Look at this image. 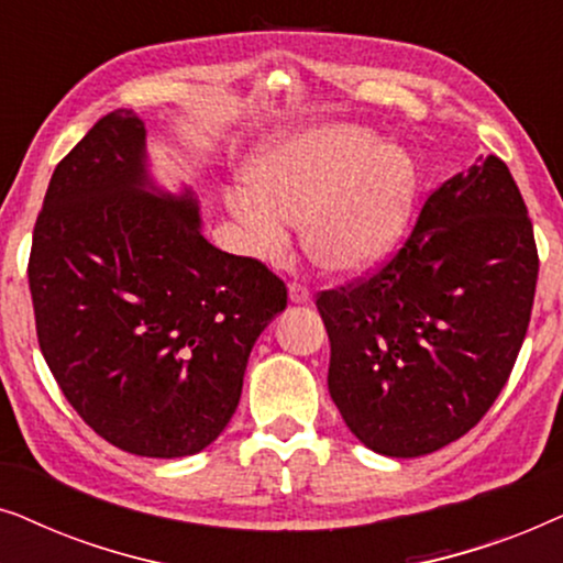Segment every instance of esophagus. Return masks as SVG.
Wrapping results in <instances>:
<instances>
[{
  "label": "esophagus",
  "mask_w": 563,
  "mask_h": 563,
  "mask_svg": "<svg viewBox=\"0 0 563 563\" xmlns=\"http://www.w3.org/2000/svg\"><path fill=\"white\" fill-rule=\"evenodd\" d=\"M289 299L295 305H307V302H312V291L305 287V284H299V282H291L289 284Z\"/></svg>",
  "instance_id": "1"
}]
</instances>
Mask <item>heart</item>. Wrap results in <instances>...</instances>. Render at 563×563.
Here are the masks:
<instances>
[{"mask_svg":"<svg viewBox=\"0 0 563 563\" xmlns=\"http://www.w3.org/2000/svg\"><path fill=\"white\" fill-rule=\"evenodd\" d=\"M251 191L235 189L228 207L251 251L279 261L289 225L305 220V249L330 274H361L402 241L418 174L410 153L376 143L368 130L325 125L282 135L249 168Z\"/></svg>","mask_w":563,"mask_h":563,"instance_id":"1","label":"heart"}]
</instances>
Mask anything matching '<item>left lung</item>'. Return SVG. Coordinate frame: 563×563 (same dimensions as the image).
Segmentation results:
<instances>
[{
	"instance_id": "8db88e82",
	"label": "left lung",
	"mask_w": 563,
	"mask_h": 563,
	"mask_svg": "<svg viewBox=\"0 0 563 563\" xmlns=\"http://www.w3.org/2000/svg\"><path fill=\"white\" fill-rule=\"evenodd\" d=\"M536 282L533 222L505 161L443 181L387 264L314 299L351 433L391 459L466 435L510 379Z\"/></svg>"
}]
</instances>
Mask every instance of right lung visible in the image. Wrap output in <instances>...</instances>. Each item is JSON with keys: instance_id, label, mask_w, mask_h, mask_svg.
I'll use <instances>...</instances> for the list:
<instances>
[{"instance_id": "add662e5", "label": "right lung", "mask_w": 563, "mask_h": 563, "mask_svg": "<svg viewBox=\"0 0 563 563\" xmlns=\"http://www.w3.org/2000/svg\"><path fill=\"white\" fill-rule=\"evenodd\" d=\"M43 358L68 405L118 449L179 459L233 418L251 349L287 287L214 249L199 207L153 187L145 125L114 110L51 176L27 264Z\"/></svg>"}]
</instances>
